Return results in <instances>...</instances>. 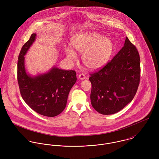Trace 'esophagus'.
<instances>
[{
  "instance_id": "1",
  "label": "esophagus",
  "mask_w": 159,
  "mask_h": 159,
  "mask_svg": "<svg viewBox=\"0 0 159 159\" xmlns=\"http://www.w3.org/2000/svg\"><path fill=\"white\" fill-rule=\"evenodd\" d=\"M78 78L81 80H84L86 78V76H85V75L83 73H81V74H80L78 75Z\"/></svg>"
}]
</instances>
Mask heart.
Returning a JSON list of instances; mask_svg holds the SVG:
<instances>
[{
	"label": "heart",
	"instance_id": "heart-1",
	"mask_svg": "<svg viewBox=\"0 0 159 159\" xmlns=\"http://www.w3.org/2000/svg\"><path fill=\"white\" fill-rule=\"evenodd\" d=\"M74 50L82 54V62L90 70H97L103 67L109 61L113 51V43L107 37H102L95 32H85L75 35L71 39ZM66 53L68 59L75 61L77 55L67 48Z\"/></svg>",
	"mask_w": 159,
	"mask_h": 159
}]
</instances>
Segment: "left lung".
Segmentation results:
<instances>
[{"mask_svg": "<svg viewBox=\"0 0 159 159\" xmlns=\"http://www.w3.org/2000/svg\"><path fill=\"white\" fill-rule=\"evenodd\" d=\"M140 57L127 37L124 46L100 70L91 73V101L99 113L108 115L123 109L134 98L140 81Z\"/></svg>", "mask_w": 159, "mask_h": 159, "instance_id": "8db88e82", "label": "left lung"}]
</instances>
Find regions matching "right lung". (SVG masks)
<instances>
[{
    "label": "right lung",
    "mask_w": 159,
    "mask_h": 159,
    "mask_svg": "<svg viewBox=\"0 0 159 159\" xmlns=\"http://www.w3.org/2000/svg\"><path fill=\"white\" fill-rule=\"evenodd\" d=\"M32 34L23 46L18 56V82L24 102L37 113L54 117L65 109L68 93L76 81L75 70H64L53 67L48 73L31 76L26 73L24 56L34 42Z\"/></svg>",
    "instance_id": "1"
}]
</instances>
